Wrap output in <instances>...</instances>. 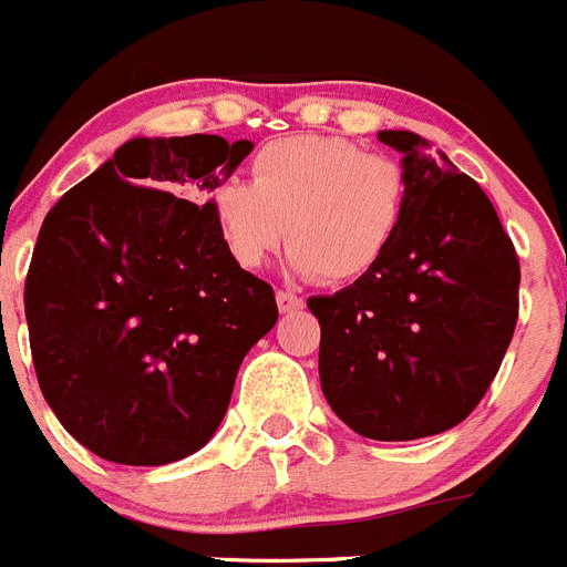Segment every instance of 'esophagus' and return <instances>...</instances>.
<instances>
[{"mask_svg": "<svg viewBox=\"0 0 567 567\" xmlns=\"http://www.w3.org/2000/svg\"><path fill=\"white\" fill-rule=\"evenodd\" d=\"M275 298H278V309L284 315L295 312V309H303V298L295 292H289V289H278V292H275Z\"/></svg>", "mask_w": 567, "mask_h": 567, "instance_id": "34e87169", "label": "esophagus"}]
</instances>
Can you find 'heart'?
<instances>
[{
	"label": "heart",
	"mask_w": 567,
	"mask_h": 567,
	"mask_svg": "<svg viewBox=\"0 0 567 567\" xmlns=\"http://www.w3.org/2000/svg\"><path fill=\"white\" fill-rule=\"evenodd\" d=\"M252 182L218 184L213 218L229 258L264 267L289 235V267L323 284H352L392 249L405 215L394 158L332 135H292L260 147Z\"/></svg>",
	"instance_id": "b5f03b06"
}]
</instances>
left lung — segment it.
Wrapping results in <instances>:
<instances>
[{"label": "left lung", "mask_w": 567, "mask_h": 567, "mask_svg": "<svg viewBox=\"0 0 567 567\" xmlns=\"http://www.w3.org/2000/svg\"><path fill=\"white\" fill-rule=\"evenodd\" d=\"M380 142L405 155L403 227L372 272L307 303L334 414L369 440H417L463 423L497 378L519 258L474 178L414 133L383 130Z\"/></svg>", "instance_id": "obj_1"}]
</instances>
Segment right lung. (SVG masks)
Masks as SVG:
<instances>
[{"mask_svg": "<svg viewBox=\"0 0 567 567\" xmlns=\"http://www.w3.org/2000/svg\"><path fill=\"white\" fill-rule=\"evenodd\" d=\"M249 150L221 135L133 138L39 229L24 278L39 389L110 463L198 452L278 320L272 287L229 258L213 218L209 193Z\"/></svg>", "mask_w": 567, "mask_h": 567, "instance_id": "right-lung-1", "label": "right lung"}]
</instances>
